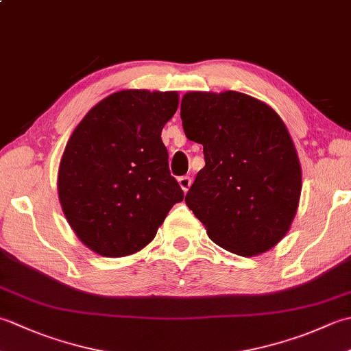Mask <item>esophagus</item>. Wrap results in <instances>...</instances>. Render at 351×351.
I'll return each instance as SVG.
<instances>
[{
	"instance_id": "34e87169",
	"label": "esophagus",
	"mask_w": 351,
	"mask_h": 351,
	"mask_svg": "<svg viewBox=\"0 0 351 351\" xmlns=\"http://www.w3.org/2000/svg\"><path fill=\"white\" fill-rule=\"evenodd\" d=\"M178 182H180L184 193H187L189 189H190V185H191V178L190 176H181L180 180H178Z\"/></svg>"
}]
</instances>
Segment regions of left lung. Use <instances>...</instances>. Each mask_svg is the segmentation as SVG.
<instances>
[{"instance_id":"8db88e82","label":"left lung","mask_w":351,"mask_h":351,"mask_svg":"<svg viewBox=\"0 0 351 351\" xmlns=\"http://www.w3.org/2000/svg\"><path fill=\"white\" fill-rule=\"evenodd\" d=\"M181 119L189 140L204 146L185 204L211 240L240 256L274 247L291 228L302 167L285 123L249 95L189 92Z\"/></svg>"}]
</instances>
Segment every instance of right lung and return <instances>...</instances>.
Returning a JSON list of instances; mask_svg holds the SVG:
<instances>
[{
	"instance_id": "1",
	"label": "right lung",
	"mask_w": 351,
	"mask_h": 351,
	"mask_svg": "<svg viewBox=\"0 0 351 351\" xmlns=\"http://www.w3.org/2000/svg\"><path fill=\"white\" fill-rule=\"evenodd\" d=\"M178 98L176 92L111 93L64 147L57 181L62 210L81 243L101 256L143 249L184 199L161 140Z\"/></svg>"
}]
</instances>
